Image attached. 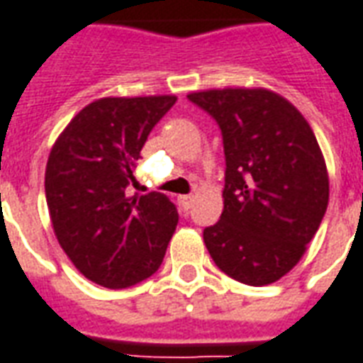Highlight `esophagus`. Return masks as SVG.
Here are the masks:
<instances>
[{
	"label": "esophagus",
	"instance_id": "34e87169",
	"mask_svg": "<svg viewBox=\"0 0 363 363\" xmlns=\"http://www.w3.org/2000/svg\"><path fill=\"white\" fill-rule=\"evenodd\" d=\"M192 203H194V196H192V194L179 196V206H181L184 211H189V209L192 208Z\"/></svg>",
	"mask_w": 363,
	"mask_h": 363
}]
</instances>
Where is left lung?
I'll use <instances>...</instances> for the list:
<instances>
[{"label":"left lung","mask_w":363,"mask_h":363,"mask_svg":"<svg viewBox=\"0 0 363 363\" xmlns=\"http://www.w3.org/2000/svg\"><path fill=\"white\" fill-rule=\"evenodd\" d=\"M221 128L225 189L203 242L219 269L252 286L286 275L318 233L329 177L315 134L291 101L264 88L189 94Z\"/></svg>","instance_id":"1"}]
</instances>
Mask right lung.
Segmentation results:
<instances>
[{
	"mask_svg": "<svg viewBox=\"0 0 363 363\" xmlns=\"http://www.w3.org/2000/svg\"><path fill=\"white\" fill-rule=\"evenodd\" d=\"M174 96L104 98L67 125L45 167L53 230L74 267L96 284L127 289L160 269L179 223L165 194L130 196L147 134Z\"/></svg>",
	"mask_w": 363,
	"mask_h": 363,
	"instance_id": "1",
	"label": "right lung"
}]
</instances>
